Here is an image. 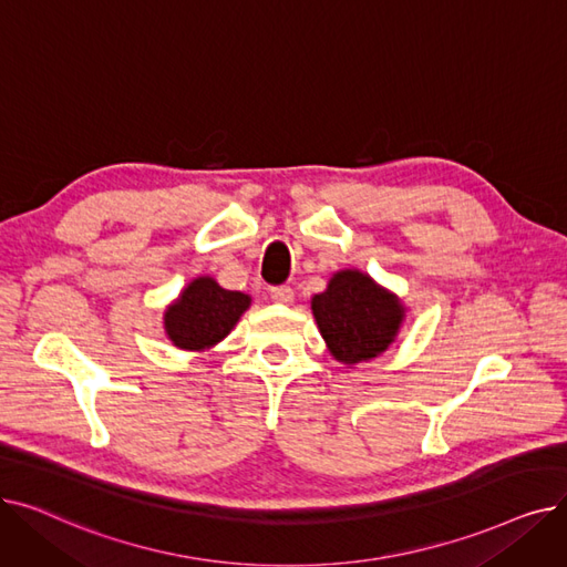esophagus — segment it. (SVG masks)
Instances as JSON below:
<instances>
[{
    "label": "esophagus",
    "mask_w": 567,
    "mask_h": 567,
    "mask_svg": "<svg viewBox=\"0 0 567 567\" xmlns=\"http://www.w3.org/2000/svg\"><path fill=\"white\" fill-rule=\"evenodd\" d=\"M271 299L276 303H282V306H289L293 301V289L287 287V285H280V287H271Z\"/></svg>",
    "instance_id": "34e87169"
}]
</instances>
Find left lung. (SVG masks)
<instances>
[{"label": "left lung", "instance_id": "obj_1", "mask_svg": "<svg viewBox=\"0 0 567 567\" xmlns=\"http://www.w3.org/2000/svg\"><path fill=\"white\" fill-rule=\"evenodd\" d=\"M312 315L336 361L355 365L377 359L395 342L404 306L370 276L347 268L329 280L326 291L312 296Z\"/></svg>", "mask_w": 567, "mask_h": 567}]
</instances>
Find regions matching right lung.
<instances>
[{"instance_id": "obj_1", "label": "right lung", "mask_w": 567, "mask_h": 567, "mask_svg": "<svg viewBox=\"0 0 567 567\" xmlns=\"http://www.w3.org/2000/svg\"><path fill=\"white\" fill-rule=\"evenodd\" d=\"M248 308V293L223 289L214 278L199 276L167 306L165 333L178 349L206 351L229 336Z\"/></svg>"}]
</instances>
